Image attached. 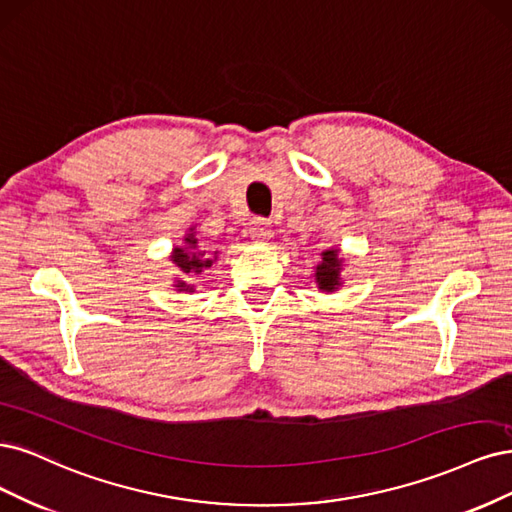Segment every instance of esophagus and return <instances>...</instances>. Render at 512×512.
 Returning <instances> with one entry per match:
<instances>
[{"label": "esophagus", "instance_id": "34e87169", "mask_svg": "<svg viewBox=\"0 0 512 512\" xmlns=\"http://www.w3.org/2000/svg\"><path fill=\"white\" fill-rule=\"evenodd\" d=\"M249 236L253 242L257 244H268V240L272 238V225L266 219H255L249 225Z\"/></svg>", "mask_w": 512, "mask_h": 512}]
</instances>
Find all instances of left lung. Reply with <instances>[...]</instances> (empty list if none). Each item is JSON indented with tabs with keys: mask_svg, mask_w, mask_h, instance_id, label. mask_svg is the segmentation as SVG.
Listing matches in <instances>:
<instances>
[{
	"mask_svg": "<svg viewBox=\"0 0 512 512\" xmlns=\"http://www.w3.org/2000/svg\"><path fill=\"white\" fill-rule=\"evenodd\" d=\"M342 270H344V257L340 253V246H332L321 253V261L315 266V283L319 291L334 293L342 283Z\"/></svg>",
	"mask_w": 512,
	"mask_h": 512,
	"instance_id": "1",
	"label": "left lung"
}]
</instances>
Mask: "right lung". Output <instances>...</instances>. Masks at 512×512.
<instances>
[{
	"instance_id": "right-lung-1",
	"label": "right lung",
	"mask_w": 512,
	"mask_h": 512,
	"mask_svg": "<svg viewBox=\"0 0 512 512\" xmlns=\"http://www.w3.org/2000/svg\"><path fill=\"white\" fill-rule=\"evenodd\" d=\"M217 259H219V249L210 251L208 246H204L200 238H197V223L189 225V229L183 236V244L174 246L170 253V261L174 263V268L180 274H202ZM172 287L183 293H195V287L189 285L183 276H176Z\"/></svg>"
}]
</instances>
